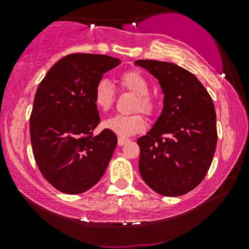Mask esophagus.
<instances>
[{"label":"esophagus","instance_id":"1","mask_svg":"<svg viewBox=\"0 0 249 249\" xmlns=\"http://www.w3.org/2000/svg\"><path fill=\"white\" fill-rule=\"evenodd\" d=\"M129 139L125 138V137H122V136H119L118 137V145L119 146H124L125 142H128Z\"/></svg>","mask_w":249,"mask_h":249}]
</instances>
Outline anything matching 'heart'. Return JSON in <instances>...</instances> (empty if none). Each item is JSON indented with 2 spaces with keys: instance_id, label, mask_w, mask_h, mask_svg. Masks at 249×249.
<instances>
[{
  "instance_id": "obj_1",
  "label": "heart",
  "mask_w": 249,
  "mask_h": 249,
  "mask_svg": "<svg viewBox=\"0 0 249 249\" xmlns=\"http://www.w3.org/2000/svg\"><path fill=\"white\" fill-rule=\"evenodd\" d=\"M119 85L124 90L136 95L134 111H141L147 117L156 113L155 98L149 95V84L146 77L138 70H128L122 72L118 78ZM115 91L107 79H100L95 85L93 100L98 110L107 112L114 103ZM146 121L141 113L131 115H113L104 121V127L120 136L137 134L145 129Z\"/></svg>"
}]
</instances>
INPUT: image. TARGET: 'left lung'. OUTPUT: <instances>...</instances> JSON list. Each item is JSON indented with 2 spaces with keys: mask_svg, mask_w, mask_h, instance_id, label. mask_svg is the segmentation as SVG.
<instances>
[{
  "mask_svg": "<svg viewBox=\"0 0 249 249\" xmlns=\"http://www.w3.org/2000/svg\"><path fill=\"white\" fill-rule=\"evenodd\" d=\"M159 79L162 113L138 138L139 173L163 196H181L205 178L216 148V114L212 97L195 74L175 63L138 60Z\"/></svg>",
  "mask_w": 249,
  "mask_h": 249,
  "instance_id": "obj_1",
  "label": "left lung"
}]
</instances>
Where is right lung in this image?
I'll return each mask as SVG.
<instances>
[{
    "label": "right lung",
    "instance_id": "right-lung-1",
    "mask_svg": "<svg viewBox=\"0 0 249 249\" xmlns=\"http://www.w3.org/2000/svg\"><path fill=\"white\" fill-rule=\"evenodd\" d=\"M120 60L73 53L60 59L37 88L30 113V142L44 178L60 192L76 195L100 181L118 138L101 122L93 100L96 83Z\"/></svg>",
    "mask_w": 249,
    "mask_h": 249
}]
</instances>
